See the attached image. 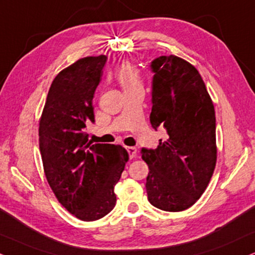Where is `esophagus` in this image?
I'll list each match as a JSON object with an SVG mask.
<instances>
[{
  "label": "esophagus",
  "instance_id": "esophagus-1",
  "mask_svg": "<svg viewBox=\"0 0 255 255\" xmlns=\"http://www.w3.org/2000/svg\"><path fill=\"white\" fill-rule=\"evenodd\" d=\"M127 150H128V156H130V159L137 158L138 153H137V149H136V147H133V146H128Z\"/></svg>",
  "mask_w": 255,
  "mask_h": 255
}]
</instances>
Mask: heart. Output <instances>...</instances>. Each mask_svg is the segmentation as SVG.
I'll return each mask as SVG.
<instances>
[{
  "label": "heart",
  "mask_w": 255,
  "mask_h": 255,
  "mask_svg": "<svg viewBox=\"0 0 255 255\" xmlns=\"http://www.w3.org/2000/svg\"><path fill=\"white\" fill-rule=\"evenodd\" d=\"M115 78L121 84L124 92H131L134 90H143V81L139 71L131 62H122L116 68Z\"/></svg>",
  "instance_id": "obj_1"
}]
</instances>
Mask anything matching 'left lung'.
<instances>
[{
  "mask_svg": "<svg viewBox=\"0 0 255 255\" xmlns=\"http://www.w3.org/2000/svg\"><path fill=\"white\" fill-rule=\"evenodd\" d=\"M150 123L168 138L156 149H142L149 166L147 200L165 212H182L200 199L216 164L215 110L202 77L175 55L151 61Z\"/></svg>",
  "mask_w": 255,
  "mask_h": 255,
  "instance_id": "obj_1",
  "label": "left lung"
}]
</instances>
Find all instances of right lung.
I'll return each mask as SVG.
<instances>
[{
    "mask_svg": "<svg viewBox=\"0 0 255 255\" xmlns=\"http://www.w3.org/2000/svg\"><path fill=\"white\" fill-rule=\"evenodd\" d=\"M108 60L87 56L53 80L40 119L43 170L56 199L83 221H96L116 206L115 185L128 159L122 145L92 144L86 127L94 123L92 99Z\"/></svg>",
    "mask_w": 255,
    "mask_h": 255,
    "instance_id": "add662e5",
    "label": "right lung"
}]
</instances>
